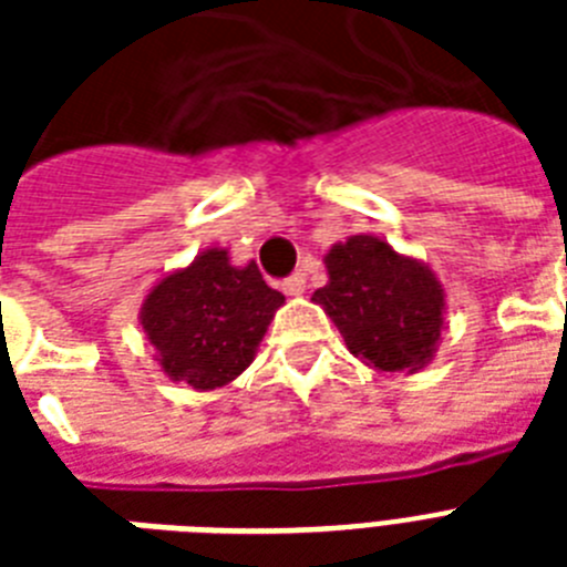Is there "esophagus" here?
Returning <instances> with one entry per match:
<instances>
[{"mask_svg":"<svg viewBox=\"0 0 567 567\" xmlns=\"http://www.w3.org/2000/svg\"><path fill=\"white\" fill-rule=\"evenodd\" d=\"M282 291L288 293V297H300V293L306 291V276H302V274L288 276V279L282 282Z\"/></svg>","mask_w":567,"mask_h":567,"instance_id":"34e87169","label":"esophagus"}]
</instances>
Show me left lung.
<instances>
[{"instance_id": "obj_1", "label": "left lung", "mask_w": 567, "mask_h": 567, "mask_svg": "<svg viewBox=\"0 0 567 567\" xmlns=\"http://www.w3.org/2000/svg\"><path fill=\"white\" fill-rule=\"evenodd\" d=\"M323 265L329 279L311 300L359 362L412 377L435 359L447 291L426 261L396 252L377 235H350L327 249Z\"/></svg>"}]
</instances>
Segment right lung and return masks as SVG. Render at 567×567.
Masks as SVG:
<instances>
[{
  "label": "right lung",
  "mask_w": 567,
  "mask_h": 567,
  "mask_svg": "<svg viewBox=\"0 0 567 567\" xmlns=\"http://www.w3.org/2000/svg\"><path fill=\"white\" fill-rule=\"evenodd\" d=\"M282 302L256 261L231 265L229 249L208 247L150 288L137 320L164 377L217 391L252 364Z\"/></svg>",
  "instance_id": "obj_1"
}]
</instances>
